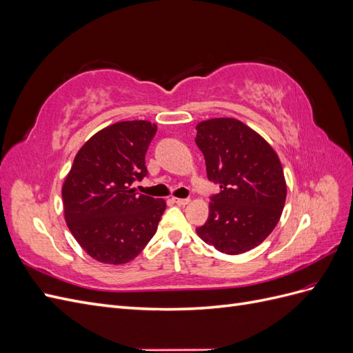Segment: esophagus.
I'll use <instances>...</instances> for the list:
<instances>
[{"label": "esophagus", "instance_id": "obj_1", "mask_svg": "<svg viewBox=\"0 0 353 353\" xmlns=\"http://www.w3.org/2000/svg\"><path fill=\"white\" fill-rule=\"evenodd\" d=\"M174 203H176L178 206H185L190 203V199H178V197H174Z\"/></svg>", "mask_w": 353, "mask_h": 353}]
</instances>
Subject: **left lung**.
Returning a JSON list of instances; mask_svg holds the SVG:
<instances>
[{
	"instance_id": "1",
	"label": "left lung",
	"mask_w": 353,
	"mask_h": 353,
	"mask_svg": "<svg viewBox=\"0 0 353 353\" xmlns=\"http://www.w3.org/2000/svg\"><path fill=\"white\" fill-rule=\"evenodd\" d=\"M196 130L208 178L221 188L196 231L225 254L249 252L280 221L287 196L280 159L258 132L232 117L203 121Z\"/></svg>"
}]
</instances>
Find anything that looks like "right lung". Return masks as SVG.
Segmentation results:
<instances>
[{
	"label": "right lung",
	"instance_id": "obj_1",
	"mask_svg": "<svg viewBox=\"0 0 353 353\" xmlns=\"http://www.w3.org/2000/svg\"><path fill=\"white\" fill-rule=\"evenodd\" d=\"M156 131L148 121L117 122L92 135L74 156L61 188L65 219L95 261L128 263L156 234L166 203L132 187L147 175L145 153Z\"/></svg>",
	"mask_w": 353,
	"mask_h": 353
}]
</instances>
